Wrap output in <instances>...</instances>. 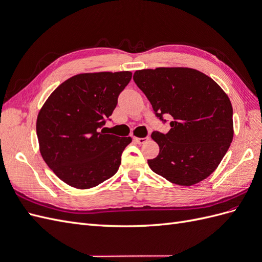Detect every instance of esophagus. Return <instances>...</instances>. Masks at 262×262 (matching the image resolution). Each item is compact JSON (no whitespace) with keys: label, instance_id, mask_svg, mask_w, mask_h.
Returning <instances> with one entry per match:
<instances>
[{"label":"esophagus","instance_id":"1","mask_svg":"<svg viewBox=\"0 0 262 262\" xmlns=\"http://www.w3.org/2000/svg\"><path fill=\"white\" fill-rule=\"evenodd\" d=\"M147 140H148V137H145V138H134V141H136L138 144H144Z\"/></svg>","mask_w":262,"mask_h":262}]
</instances>
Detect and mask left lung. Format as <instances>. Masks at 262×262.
Here are the masks:
<instances>
[{"label":"left lung","mask_w":262,"mask_h":262,"mask_svg":"<svg viewBox=\"0 0 262 262\" xmlns=\"http://www.w3.org/2000/svg\"><path fill=\"white\" fill-rule=\"evenodd\" d=\"M133 80L157 118H172L170 130L152 133L160 153L148 160L157 175L179 186H192L217 168L234 136L233 108L211 77L190 68L136 71Z\"/></svg>","instance_id":"1"}]
</instances>
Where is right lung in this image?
Returning <instances> with one entry per match:
<instances>
[{
    "instance_id": "obj_1",
    "label": "right lung",
    "mask_w": 262,
    "mask_h": 262,
    "mask_svg": "<svg viewBox=\"0 0 262 262\" xmlns=\"http://www.w3.org/2000/svg\"><path fill=\"white\" fill-rule=\"evenodd\" d=\"M131 77L129 71L74 75L53 91L39 112L36 130L41 156L69 186L90 189L118 171L132 139L101 128Z\"/></svg>"
}]
</instances>
